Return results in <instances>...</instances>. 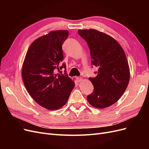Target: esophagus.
<instances>
[{
    "mask_svg": "<svg viewBox=\"0 0 149 149\" xmlns=\"http://www.w3.org/2000/svg\"><path fill=\"white\" fill-rule=\"evenodd\" d=\"M77 80L78 82H81L83 81V79H82L81 78H77Z\"/></svg>",
    "mask_w": 149,
    "mask_h": 149,
    "instance_id": "esophagus-1",
    "label": "esophagus"
}]
</instances>
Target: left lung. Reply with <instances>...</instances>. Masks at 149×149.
<instances>
[{"label":"left lung","mask_w":149,"mask_h":149,"mask_svg":"<svg viewBox=\"0 0 149 149\" xmlns=\"http://www.w3.org/2000/svg\"><path fill=\"white\" fill-rule=\"evenodd\" d=\"M79 35L88 43L91 63L98 68L95 78L89 79L94 91L87 96L92 106L102 109L118 101L127 88L130 68L123 48L116 40L95 29L79 30Z\"/></svg>","instance_id":"8db88e82"}]
</instances>
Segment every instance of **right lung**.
Here are the masks:
<instances>
[{"mask_svg":"<svg viewBox=\"0 0 149 149\" xmlns=\"http://www.w3.org/2000/svg\"><path fill=\"white\" fill-rule=\"evenodd\" d=\"M68 30H53L30 45L22 65V76L31 97L48 110L60 109L67 102L74 82L66 74L56 73L66 68L62 45ZM66 74V73H65Z\"/></svg>","mask_w":149,"mask_h":149,"instance_id":"add662e5","label":"right lung"}]
</instances>
